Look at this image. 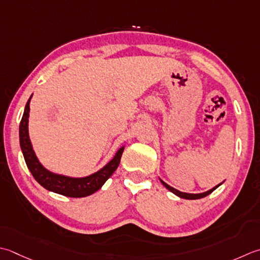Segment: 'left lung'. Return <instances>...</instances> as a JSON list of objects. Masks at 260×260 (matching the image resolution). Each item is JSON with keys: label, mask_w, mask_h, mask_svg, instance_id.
<instances>
[{"label": "left lung", "mask_w": 260, "mask_h": 260, "mask_svg": "<svg viewBox=\"0 0 260 260\" xmlns=\"http://www.w3.org/2000/svg\"><path fill=\"white\" fill-rule=\"evenodd\" d=\"M160 181L162 182V185H164V186L167 188V189H169L171 192H174V194H175V195H177L178 197H180V198H185V200H200V198L206 197L207 195H210L212 191H214L218 186H221V185H222V182H221L220 185L215 186L214 188H212V189L207 190V191H205V192H201V194H188V192H182V191H179V190L175 189L174 187H171V186H169L168 184H166V182H165L164 180H161V179H160Z\"/></svg>", "instance_id": "left-lung-1"}]
</instances>
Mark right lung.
Listing matches in <instances>:
<instances>
[{"instance_id":"right-lung-1","label":"right lung","mask_w":260,"mask_h":260,"mask_svg":"<svg viewBox=\"0 0 260 260\" xmlns=\"http://www.w3.org/2000/svg\"><path fill=\"white\" fill-rule=\"evenodd\" d=\"M31 96H30L27 105L24 107L22 119L20 121L19 126V137L20 146H21L24 161L35 179L47 190L68 197H85L93 194L96 190H99L105 182L108 180V178L113 175L115 170L118 168L120 157L124 151V146L120 147V149L117 151L115 156L103 168V169H100L99 171H96L90 176H86L83 178H73L50 172L49 170L46 169V168H44V166L40 164L39 160L37 159V156H36V153L32 149L31 142H30L29 139L28 118L30 111L29 104Z\"/></svg>"}]
</instances>
